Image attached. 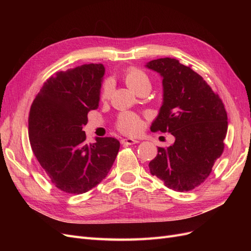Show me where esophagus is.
Listing matches in <instances>:
<instances>
[{
  "instance_id": "1",
  "label": "esophagus",
  "mask_w": 251,
  "mask_h": 251,
  "mask_svg": "<svg viewBox=\"0 0 251 251\" xmlns=\"http://www.w3.org/2000/svg\"><path fill=\"white\" fill-rule=\"evenodd\" d=\"M120 142H121V144H124V146H132V144H135L139 141L136 139H133V138H124V139H121Z\"/></svg>"
}]
</instances>
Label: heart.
I'll use <instances>...</instances> for the list:
<instances>
[{"label": "heart", "instance_id": "b5f03b06", "mask_svg": "<svg viewBox=\"0 0 251 251\" xmlns=\"http://www.w3.org/2000/svg\"><path fill=\"white\" fill-rule=\"evenodd\" d=\"M125 81L126 86L133 90L134 92H139L144 89H151V81L148 75L144 73L142 70L137 69V68H130L125 73ZM112 83L111 81L107 80L102 83L100 89V97L101 100H108L111 93H112ZM142 126L140 118L134 113L125 112L120 114L117 120V127L120 132L125 134L134 135L140 131Z\"/></svg>", "mask_w": 251, "mask_h": 251}]
</instances>
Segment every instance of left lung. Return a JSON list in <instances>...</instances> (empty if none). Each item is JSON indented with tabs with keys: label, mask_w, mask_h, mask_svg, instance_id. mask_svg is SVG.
<instances>
[{
	"label": "left lung",
	"mask_w": 251,
	"mask_h": 251,
	"mask_svg": "<svg viewBox=\"0 0 251 251\" xmlns=\"http://www.w3.org/2000/svg\"><path fill=\"white\" fill-rule=\"evenodd\" d=\"M147 68L161 75L163 101L151 132H169L175 142L158 148L151 174L177 192H188L206 180L222 155L227 113L221 98L202 76L179 60H151Z\"/></svg>",
	"instance_id": "obj_1"
}]
</instances>
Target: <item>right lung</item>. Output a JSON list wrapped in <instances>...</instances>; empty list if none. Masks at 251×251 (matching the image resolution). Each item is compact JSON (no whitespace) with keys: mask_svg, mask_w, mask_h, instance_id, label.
<instances>
[{"mask_svg":"<svg viewBox=\"0 0 251 251\" xmlns=\"http://www.w3.org/2000/svg\"><path fill=\"white\" fill-rule=\"evenodd\" d=\"M104 67L82 65L60 71L44 83L29 113L30 146L37 161L58 189L83 194L107 177L120 143L97 137L86 143L82 126L100 103Z\"/></svg>","mask_w":251,"mask_h":251,"instance_id":"obj_1","label":"right lung"}]
</instances>
